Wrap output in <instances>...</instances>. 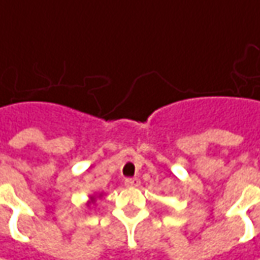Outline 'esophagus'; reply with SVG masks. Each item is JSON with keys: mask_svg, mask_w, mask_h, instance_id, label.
Segmentation results:
<instances>
[{"mask_svg": "<svg viewBox=\"0 0 260 260\" xmlns=\"http://www.w3.org/2000/svg\"><path fill=\"white\" fill-rule=\"evenodd\" d=\"M124 185L128 186V188H136V186L140 185V179L139 178H127L124 181Z\"/></svg>", "mask_w": 260, "mask_h": 260, "instance_id": "esophagus-1", "label": "esophagus"}]
</instances>
